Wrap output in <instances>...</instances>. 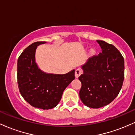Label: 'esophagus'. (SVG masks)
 Wrapping results in <instances>:
<instances>
[{"label":"esophagus","mask_w":135,"mask_h":135,"mask_svg":"<svg viewBox=\"0 0 135 135\" xmlns=\"http://www.w3.org/2000/svg\"><path fill=\"white\" fill-rule=\"evenodd\" d=\"M82 74H83V71H82V70L78 69H77L76 70H75V77H76V78H78V77H79Z\"/></svg>","instance_id":"1"}]
</instances>
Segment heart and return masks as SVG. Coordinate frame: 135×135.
Here are the masks:
<instances>
[{
	"label": "heart",
	"mask_w": 135,
	"mask_h": 135,
	"mask_svg": "<svg viewBox=\"0 0 135 135\" xmlns=\"http://www.w3.org/2000/svg\"><path fill=\"white\" fill-rule=\"evenodd\" d=\"M91 53H93H93H94V50H91Z\"/></svg>",
	"instance_id": "heart-1"
}]
</instances>
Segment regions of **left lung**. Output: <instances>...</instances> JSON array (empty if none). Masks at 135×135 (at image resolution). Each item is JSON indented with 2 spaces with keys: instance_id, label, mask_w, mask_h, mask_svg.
Masks as SVG:
<instances>
[{
  "instance_id": "8db88e82",
  "label": "left lung",
  "mask_w": 135,
  "mask_h": 135,
  "mask_svg": "<svg viewBox=\"0 0 135 135\" xmlns=\"http://www.w3.org/2000/svg\"><path fill=\"white\" fill-rule=\"evenodd\" d=\"M97 41L102 52L88 59L79 77L82 84L80 100L93 108L111 103L120 92L124 78V60L118 49L105 41Z\"/></svg>"
}]
</instances>
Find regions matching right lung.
<instances>
[{"label":"right lung","instance_id":"right-lung-1","mask_svg":"<svg viewBox=\"0 0 135 135\" xmlns=\"http://www.w3.org/2000/svg\"><path fill=\"white\" fill-rule=\"evenodd\" d=\"M44 41L35 42L20 55L17 64L19 90L23 98L34 107L43 110L55 107L63 91L75 79V70L65 74H47L38 67L35 51Z\"/></svg>","mask_w":135,"mask_h":135}]
</instances>
